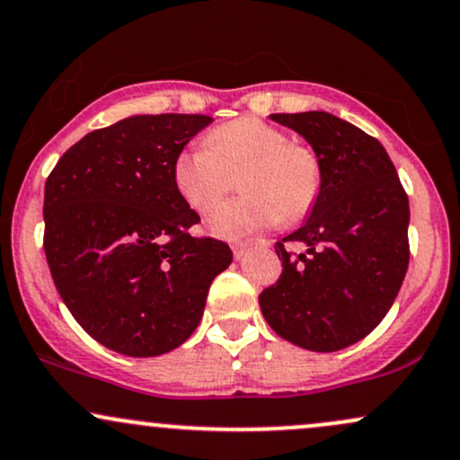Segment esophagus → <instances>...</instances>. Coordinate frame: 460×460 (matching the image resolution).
Segmentation results:
<instances>
[{
  "label": "esophagus",
  "instance_id": "obj_1",
  "mask_svg": "<svg viewBox=\"0 0 460 460\" xmlns=\"http://www.w3.org/2000/svg\"><path fill=\"white\" fill-rule=\"evenodd\" d=\"M231 248H234V257H235V260H242V257L246 255L248 244H244V242H235V244L231 246Z\"/></svg>",
  "mask_w": 460,
  "mask_h": 460
}]
</instances>
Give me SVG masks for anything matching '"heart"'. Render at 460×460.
Masks as SVG:
<instances>
[{
	"label": "heart",
	"instance_id": "b5f03b06",
	"mask_svg": "<svg viewBox=\"0 0 460 460\" xmlns=\"http://www.w3.org/2000/svg\"><path fill=\"white\" fill-rule=\"evenodd\" d=\"M244 194L226 200L209 218L220 237H244L266 226L298 223L314 209L322 190V164L307 145L289 142L255 116L218 125L203 145L183 149L172 162V183L192 212L208 214L234 186Z\"/></svg>",
	"mask_w": 460,
	"mask_h": 460
}]
</instances>
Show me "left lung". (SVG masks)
<instances>
[{
  "label": "left lung",
  "instance_id": "8db88e82",
  "mask_svg": "<svg viewBox=\"0 0 460 460\" xmlns=\"http://www.w3.org/2000/svg\"><path fill=\"white\" fill-rule=\"evenodd\" d=\"M322 164L309 220L274 244L283 272L260 294L277 335L314 352L363 340L381 324L409 268V197L374 136L326 112L270 114ZM289 241L307 253L287 251Z\"/></svg>",
  "mask_w": 460,
  "mask_h": 460
}]
</instances>
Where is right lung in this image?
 Returning a JSON list of instances; mask_svg holds the SVG:
<instances>
[{"label": "right lung", "instance_id": "obj_1", "mask_svg": "<svg viewBox=\"0 0 460 460\" xmlns=\"http://www.w3.org/2000/svg\"><path fill=\"white\" fill-rule=\"evenodd\" d=\"M212 123L203 114H142L94 129L45 181V257L58 294L110 350L157 357L197 329L209 285L234 252L194 237L197 212L172 162Z\"/></svg>", "mask_w": 460, "mask_h": 460}]
</instances>
